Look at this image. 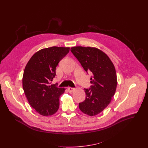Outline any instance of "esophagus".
Segmentation results:
<instances>
[{
    "mask_svg": "<svg viewBox=\"0 0 148 148\" xmlns=\"http://www.w3.org/2000/svg\"><path fill=\"white\" fill-rule=\"evenodd\" d=\"M75 88H72V87H69L68 88V92H69V93H71V92H73L74 90H75Z\"/></svg>",
    "mask_w": 148,
    "mask_h": 148,
    "instance_id": "1",
    "label": "esophagus"
}]
</instances>
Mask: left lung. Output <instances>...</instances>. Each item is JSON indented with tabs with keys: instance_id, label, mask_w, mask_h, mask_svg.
Segmentation results:
<instances>
[{
	"instance_id": "obj_1",
	"label": "left lung",
	"mask_w": 148,
	"mask_h": 148,
	"mask_svg": "<svg viewBox=\"0 0 148 148\" xmlns=\"http://www.w3.org/2000/svg\"><path fill=\"white\" fill-rule=\"evenodd\" d=\"M71 51L86 73L92 75V85L84 89L85 100L79 107L87 115H97L109 105L115 93L117 81L114 66L106 53L96 48L78 46L72 47Z\"/></svg>"
}]
</instances>
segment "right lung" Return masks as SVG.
I'll list each match as a JSON object with an SVG mask.
<instances>
[{"instance_id": "obj_1", "label": "right lung", "mask_w": 148, "mask_h": 148, "mask_svg": "<svg viewBox=\"0 0 148 148\" xmlns=\"http://www.w3.org/2000/svg\"><path fill=\"white\" fill-rule=\"evenodd\" d=\"M69 51V47L42 49L31 57L25 67L22 80L25 95L30 106L42 116H51L59 108V97L65 89L51 83L56 75V66Z\"/></svg>"}]
</instances>
